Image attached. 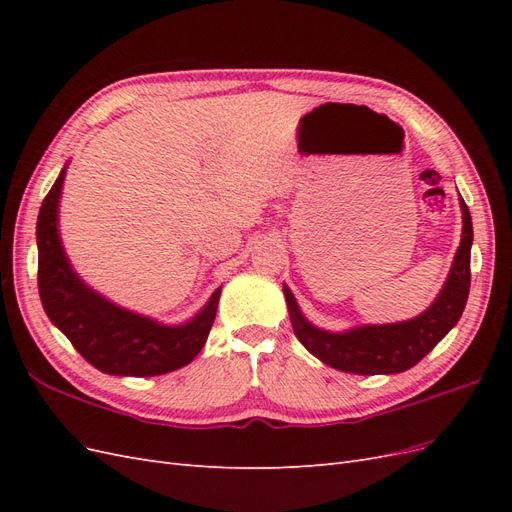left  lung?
I'll return each instance as SVG.
<instances>
[{
  "label": "left lung",
  "mask_w": 512,
  "mask_h": 512,
  "mask_svg": "<svg viewBox=\"0 0 512 512\" xmlns=\"http://www.w3.org/2000/svg\"><path fill=\"white\" fill-rule=\"evenodd\" d=\"M459 205L463 220L461 243L442 290L423 314L401 322L359 324V327L346 331H327L303 316L294 294L284 286L292 331L299 342L324 365L346 371V374L389 376L414 367L455 327L468 301L474 232L470 211L463 198Z\"/></svg>",
  "instance_id": "8db88e82"
}]
</instances>
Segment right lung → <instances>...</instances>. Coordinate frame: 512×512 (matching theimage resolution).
<instances>
[{
  "label": "right lung",
  "mask_w": 512,
  "mask_h": 512,
  "mask_svg": "<svg viewBox=\"0 0 512 512\" xmlns=\"http://www.w3.org/2000/svg\"><path fill=\"white\" fill-rule=\"evenodd\" d=\"M61 168L38 213V290L46 316L87 363L111 376H162L194 361L218 312L222 286L188 322L164 324L102 297L74 271L59 235Z\"/></svg>",
  "instance_id": "obj_1"
}]
</instances>
